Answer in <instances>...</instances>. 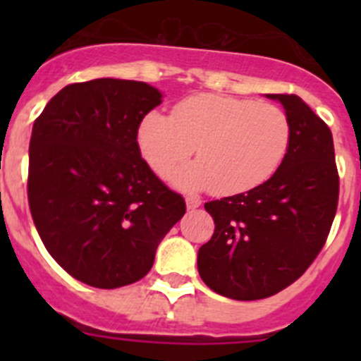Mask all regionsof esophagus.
I'll return each instance as SVG.
<instances>
[{
	"instance_id": "34e87169",
	"label": "esophagus",
	"mask_w": 361,
	"mask_h": 361,
	"mask_svg": "<svg viewBox=\"0 0 361 361\" xmlns=\"http://www.w3.org/2000/svg\"><path fill=\"white\" fill-rule=\"evenodd\" d=\"M185 202H187V209L188 211H194V209H197L199 206H201V201H199L197 197H187V199H185Z\"/></svg>"
}]
</instances>
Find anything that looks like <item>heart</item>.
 Listing matches in <instances>:
<instances>
[{"mask_svg":"<svg viewBox=\"0 0 361 361\" xmlns=\"http://www.w3.org/2000/svg\"><path fill=\"white\" fill-rule=\"evenodd\" d=\"M141 157L159 176L194 152L199 160L169 174L183 192L213 188L234 195L265 183L288 154L292 123L271 103L220 94H199L181 101L173 116L152 111L136 133Z\"/></svg>","mask_w":361,"mask_h":361,"instance_id":"b5f03b06","label":"heart"}]
</instances>
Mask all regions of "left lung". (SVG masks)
I'll return each mask as SVG.
<instances>
[{
	"label": "left lung",
	"instance_id": "left-lung-1",
	"mask_svg": "<svg viewBox=\"0 0 361 361\" xmlns=\"http://www.w3.org/2000/svg\"><path fill=\"white\" fill-rule=\"evenodd\" d=\"M279 101L292 141L279 169L245 194L204 204L214 234L197 269L213 292L234 300L271 297L300 278L323 248L337 211L338 176L329 126L295 94Z\"/></svg>",
	"mask_w": 361,
	"mask_h": 361
}]
</instances>
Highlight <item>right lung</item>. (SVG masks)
Instances as JSON below:
<instances>
[{
  "label": "right lung",
  "mask_w": 361,
  "mask_h": 361,
  "mask_svg": "<svg viewBox=\"0 0 361 361\" xmlns=\"http://www.w3.org/2000/svg\"><path fill=\"white\" fill-rule=\"evenodd\" d=\"M162 103L145 82L97 78L64 87L36 118L27 199L54 260L94 288L148 274L185 201L141 159L137 126Z\"/></svg>",
  "instance_id": "right-lung-1"
}]
</instances>
